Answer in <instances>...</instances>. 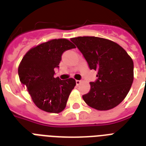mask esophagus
<instances>
[{
  "mask_svg": "<svg viewBox=\"0 0 146 146\" xmlns=\"http://www.w3.org/2000/svg\"><path fill=\"white\" fill-rule=\"evenodd\" d=\"M76 83L77 86H79L81 83V80H76Z\"/></svg>",
  "mask_w": 146,
  "mask_h": 146,
  "instance_id": "esophagus-1",
  "label": "esophagus"
}]
</instances>
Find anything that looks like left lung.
Instances as JSON below:
<instances>
[{"label": "left lung", "instance_id": "8db88e82", "mask_svg": "<svg viewBox=\"0 0 146 146\" xmlns=\"http://www.w3.org/2000/svg\"><path fill=\"white\" fill-rule=\"evenodd\" d=\"M88 63L97 71L90 91L82 96L89 106L98 111L115 108L124 99L133 81V61L115 42L102 38L84 36L71 38Z\"/></svg>", "mask_w": 146, "mask_h": 146}]
</instances>
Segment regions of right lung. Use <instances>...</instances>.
<instances>
[{"label":"right lung","instance_id":"add662e5","mask_svg":"<svg viewBox=\"0 0 146 146\" xmlns=\"http://www.w3.org/2000/svg\"><path fill=\"white\" fill-rule=\"evenodd\" d=\"M75 48L65 38L53 39L30 49L23 57L18 69L19 80L38 108L55 113L65 108L76 80L54 78V69L59 68L64 51Z\"/></svg>","mask_w":146,"mask_h":146}]
</instances>
